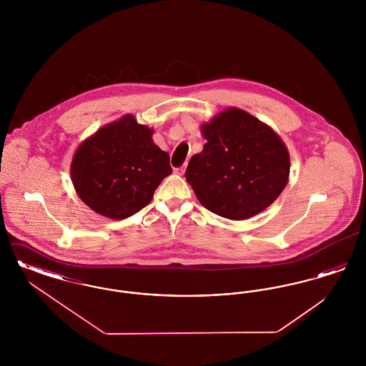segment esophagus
<instances>
[{"instance_id": "34e87169", "label": "esophagus", "mask_w": 366, "mask_h": 366, "mask_svg": "<svg viewBox=\"0 0 366 366\" xmlns=\"http://www.w3.org/2000/svg\"><path fill=\"white\" fill-rule=\"evenodd\" d=\"M184 172H185V166H181V167H175L174 169L175 174L182 175L184 174Z\"/></svg>"}]
</instances>
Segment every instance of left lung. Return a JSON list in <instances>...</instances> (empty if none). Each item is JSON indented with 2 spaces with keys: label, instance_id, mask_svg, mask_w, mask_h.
Segmentation results:
<instances>
[{
  "label": "left lung",
  "instance_id": "8db88e82",
  "mask_svg": "<svg viewBox=\"0 0 366 366\" xmlns=\"http://www.w3.org/2000/svg\"><path fill=\"white\" fill-rule=\"evenodd\" d=\"M207 142L185 178L199 202L229 219L269 207L288 182L290 155L279 136L248 112L229 108L202 126Z\"/></svg>",
  "mask_w": 366,
  "mask_h": 366
}]
</instances>
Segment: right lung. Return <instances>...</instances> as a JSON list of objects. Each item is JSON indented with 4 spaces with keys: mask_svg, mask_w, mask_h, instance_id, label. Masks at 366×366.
<instances>
[{
    "mask_svg": "<svg viewBox=\"0 0 366 366\" xmlns=\"http://www.w3.org/2000/svg\"><path fill=\"white\" fill-rule=\"evenodd\" d=\"M152 133L127 115L79 145L71 178L86 206L108 218L124 219L152 200L159 184L173 172L169 154L152 141Z\"/></svg>",
    "mask_w": 366,
    "mask_h": 366,
    "instance_id": "add662e5",
    "label": "right lung"
}]
</instances>
